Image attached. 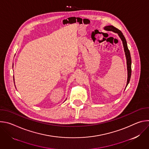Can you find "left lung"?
<instances>
[{"instance_id":"left-lung-1","label":"left lung","mask_w":149,"mask_h":149,"mask_svg":"<svg viewBox=\"0 0 149 149\" xmlns=\"http://www.w3.org/2000/svg\"><path fill=\"white\" fill-rule=\"evenodd\" d=\"M104 29L107 31H112L114 33H116L118 34L119 37L120 38L121 40H122L123 42V45L124 47V50L125 52V55L126 58V61H127V84L125 88L127 86H128V84L130 82V78H131V74H132V59H131V55L130 51L129 50L128 47H127V41L125 40V38L124 36L123 35V33L117 28H115L113 25H109V26H105L104 27Z\"/></svg>"}]
</instances>
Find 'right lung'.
<instances>
[{"label": "right lung", "mask_w": 149, "mask_h": 149, "mask_svg": "<svg viewBox=\"0 0 149 149\" xmlns=\"http://www.w3.org/2000/svg\"><path fill=\"white\" fill-rule=\"evenodd\" d=\"M13 81H14V83H15V79H14V77H13Z\"/></svg>", "instance_id": "1"}]
</instances>
